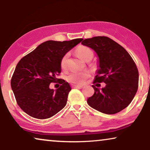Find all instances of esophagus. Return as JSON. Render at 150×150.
<instances>
[{"mask_svg": "<svg viewBox=\"0 0 150 150\" xmlns=\"http://www.w3.org/2000/svg\"><path fill=\"white\" fill-rule=\"evenodd\" d=\"M72 88H81L83 87V86L80 85H75V84H72L71 85Z\"/></svg>", "mask_w": 150, "mask_h": 150, "instance_id": "34e87169", "label": "esophagus"}]
</instances>
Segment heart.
Returning <instances> with one entry per match:
<instances>
[{
    "instance_id": "1",
    "label": "heart",
    "mask_w": 150,
    "mask_h": 150,
    "mask_svg": "<svg viewBox=\"0 0 150 150\" xmlns=\"http://www.w3.org/2000/svg\"><path fill=\"white\" fill-rule=\"evenodd\" d=\"M77 53L83 60L86 62L89 58L93 57V52L88 47L85 46H79L76 49ZM69 55L65 54L62 57L60 61V67L62 69L67 67V62ZM89 77V73L88 71H74L68 75L67 79L69 82L76 84H81L85 81V79Z\"/></svg>"
}]
</instances>
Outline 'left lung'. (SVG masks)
<instances>
[{
  "label": "left lung",
  "mask_w": 150,
  "mask_h": 150,
  "mask_svg": "<svg viewBox=\"0 0 150 150\" xmlns=\"http://www.w3.org/2000/svg\"><path fill=\"white\" fill-rule=\"evenodd\" d=\"M83 45L91 48L99 58V69L94 83L104 82L99 89L93 85L95 93L87 99L90 106L101 112L113 115L125 108L137 93L139 71L127 51L105 36L85 39Z\"/></svg>",
  "instance_id": "left-lung-1"
}]
</instances>
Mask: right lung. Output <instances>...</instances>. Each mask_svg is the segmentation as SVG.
<instances>
[{"mask_svg":"<svg viewBox=\"0 0 150 150\" xmlns=\"http://www.w3.org/2000/svg\"><path fill=\"white\" fill-rule=\"evenodd\" d=\"M82 40L46 41L19 61L11 77V86L18 105L25 113L45 119L64 108L71 88L69 83L56 77L61 73L60 61ZM59 80L60 87L55 91L50 88V83Z\"/></svg>","mask_w":150,"mask_h":150,"instance_id":"right-lung-1","label":"right lung"}]
</instances>
